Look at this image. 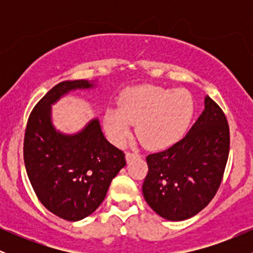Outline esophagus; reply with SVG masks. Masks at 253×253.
<instances>
[{
    "label": "esophagus",
    "mask_w": 253,
    "mask_h": 253,
    "mask_svg": "<svg viewBox=\"0 0 253 253\" xmlns=\"http://www.w3.org/2000/svg\"><path fill=\"white\" fill-rule=\"evenodd\" d=\"M138 157H139L138 153L126 152V161H127V163H129V162L132 161V159H134V158H138Z\"/></svg>",
    "instance_id": "1"
}]
</instances>
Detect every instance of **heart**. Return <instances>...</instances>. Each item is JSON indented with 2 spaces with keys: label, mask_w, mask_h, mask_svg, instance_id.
<instances>
[{
  "label": "heart",
  "mask_w": 253,
  "mask_h": 253,
  "mask_svg": "<svg viewBox=\"0 0 253 253\" xmlns=\"http://www.w3.org/2000/svg\"><path fill=\"white\" fill-rule=\"evenodd\" d=\"M193 112V98L185 90L141 85L125 91L120 106L107 109L104 126L115 144H123L136 124L145 146L163 149L184 134Z\"/></svg>",
  "instance_id": "1"
}]
</instances>
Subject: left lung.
Returning <instances> with one entry per match:
<instances>
[{
    "label": "left lung",
    "instance_id": "8db88e82",
    "mask_svg": "<svg viewBox=\"0 0 253 253\" xmlns=\"http://www.w3.org/2000/svg\"><path fill=\"white\" fill-rule=\"evenodd\" d=\"M229 152L227 119L205 97V109L184 138L146 157L145 201L159 216L182 221L211 201L221 183Z\"/></svg>",
    "mask_w": 253,
    "mask_h": 253
}]
</instances>
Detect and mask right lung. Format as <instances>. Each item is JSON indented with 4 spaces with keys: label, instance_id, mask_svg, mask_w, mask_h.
<instances>
[{
    "label": "right lung",
    "instance_id": "obj_1",
    "mask_svg": "<svg viewBox=\"0 0 253 253\" xmlns=\"http://www.w3.org/2000/svg\"><path fill=\"white\" fill-rule=\"evenodd\" d=\"M96 85L85 80L58 83L37 103L26 127L24 159L32 187L46 210L68 221L94 213L126 165L125 153L104 138L97 118L74 134L52 123V104L68 92Z\"/></svg>",
    "mask_w": 253,
    "mask_h": 253
}]
</instances>
